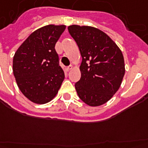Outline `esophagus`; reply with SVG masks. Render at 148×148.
<instances>
[{"label":"esophagus","mask_w":148,"mask_h":148,"mask_svg":"<svg viewBox=\"0 0 148 148\" xmlns=\"http://www.w3.org/2000/svg\"><path fill=\"white\" fill-rule=\"evenodd\" d=\"M72 68H73V66H67V67H66L65 71L66 72H69V71L72 70Z\"/></svg>","instance_id":"34e87169"}]
</instances>
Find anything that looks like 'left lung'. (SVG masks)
<instances>
[{
    "label": "left lung",
    "instance_id": "left-lung-1",
    "mask_svg": "<svg viewBox=\"0 0 148 148\" xmlns=\"http://www.w3.org/2000/svg\"><path fill=\"white\" fill-rule=\"evenodd\" d=\"M68 31L82 57L81 78L75 83L77 95L91 107L103 104L119 90L124 77L122 52L108 34L97 28L71 25Z\"/></svg>",
    "mask_w": 148,
    "mask_h": 148
}]
</instances>
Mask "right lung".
<instances>
[{"instance_id": "1", "label": "right lung", "mask_w": 148, "mask_h": 148, "mask_svg": "<svg viewBox=\"0 0 148 148\" xmlns=\"http://www.w3.org/2000/svg\"><path fill=\"white\" fill-rule=\"evenodd\" d=\"M66 26L48 25L33 32L13 57L18 88L30 101L44 104L56 96L64 79L55 45Z\"/></svg>"}]
</instances>
